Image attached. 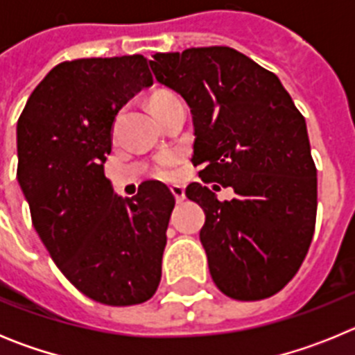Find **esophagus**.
<instances>
[{
  "mask_svg": "<svg viewBox=\"0 0 355 355\" xmlns=\"http://www.w3.org/2000/svg\"><path fill=\"white\" fill-rule=\"evenodd\" d=\"M171 192L174 193V197H175V200H178V202H183V200H184V187H183V184H172Z\"/></svg>",
  "mask_w": 355,
  "mask_h": 355,
  "instance_id": "34e87169",
  "label": "esophagus"
}]
</instances>
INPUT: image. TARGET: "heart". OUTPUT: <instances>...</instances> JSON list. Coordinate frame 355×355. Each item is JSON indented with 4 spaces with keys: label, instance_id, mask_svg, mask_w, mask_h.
I'll return each mask as SVG.
<instances>
[{
    "label": "heart",
    "instance_id": "obj_1",
    "mask_svg": "<svg viewBox=\"0 0 355 355\" xmlns=\"http://www.w3.org/2000/svg\"><path fill=\"white\" fill-rule=\"evenodd\" d=\"M174 99H178L175 94L168 92V90H156V92L150 94L147 105H149V110L153 112V115H155L158 114L163 106H167L168 103H172ZM175 163H178V156H175L174 153H165V155H162L158 158V163H156V175H159V178H168Z\"/></svg>",
    "mask_w": 355,
    "mask_h": 355
}]
</instances>
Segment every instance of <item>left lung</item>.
<instances>
[{
	"label": "left lung",
	"mask_w": 355,
	"mask_h": 355,
	"mask_svg": "<svg viewBox=\"0 0 355 355\" xmlns=\"http://www.w3.org/2000/svg\"><path fill=\"white\" fill-rule=\"evenodd\" d=\"M149 64L192 112V162L205 168L187 196L205 208L213 283L236 300L272 297L299 272L315 233L316 167L302 114L274 72L227 46L156 53ZM209 182L237 196L218 201Z\"/></svg>",
	"instance_id": "8db88e82"
}]
</instances>
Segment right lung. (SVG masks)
<instances>
[{
	"instance_id": "obj_1",
	"label": "right lung",
	"mask_w": 355,
	"mask_h": 355,
	"mask_svg": "<svg viewBox=\"0 0 355 355\" xmlns=\"http://www.w3.org/2000/svg\"><path fill=\"white\" fill-rule=\"evenodd\" d=\"M150 85L142 55L62 62L17 121V180L31 222L62 274L108 306L146 302L162 279L174 196L144 181L121 199L105 175L115 115Z\"/></svg>"
}]
</instances>
